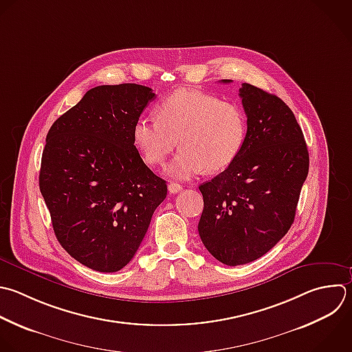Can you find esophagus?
Segmentation results:
<instances>
[{"instance_id":"1","label":"esophagus","mask_w":352,"mask_h":352,"mask_svg":"<svg viewBox=\"0 0 352 352\" xmlns=\"http://www.w3.org/2000/svg\"><path fill=\"white\" fill-rule=\"evenodd\" d=\"M168 190H169V192H170V194H176V192H179V191L182 190V186H180V184H177V183H169Z\"/></svg>"}]
</instances>
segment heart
Wrapping results in <instances>:
<instances>
[{
	"mask_svg": "<svg viewBox=\"0 0 352 352\" xmlns=\"http://www.w3.org/2000/svg\"><path fill=\"white\" fill-rule=\"evenodd\" d=\"M158 120L139 117L133 143L150 165H161L179 144L182 148L165 173L190 180L204 172H221L239 155L246 139V114L235 103L191 89H179L158 103Z\"/></svg>",
	"mask_w": 352,
	"mask_h": 352,
	"instance_id": "obj_1",
	"label": "heart"
}]
</instances>
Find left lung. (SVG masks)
<instances>
[{"label": "left lung", "instance_id": "left-lung-1", "mask_svg": "<svg viewBox=\"0 0 352 352\" xmlns=\"http://www.w3.org/2000/svg\"><path fill=\"white\" fill-rule=\"evenodd\" d=\"M239 96L245 144L226 170L199 186L201 241L227 265L250 263L285 236L309 165L302 131L283 100L250 84H242Z\"/></svg>", "mask_w": 352, "mask_h": 352}]
</instances>
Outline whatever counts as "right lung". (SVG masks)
<instances>
[{"instance_id":"right-lung-1","label":"right lung","mask_w":352,"mask_h":352,"mask_svg":"<svg viewBox=\"0 0 352 352\" xmlns=\"http://www.w3.org/2000/svg\"><path fill=\"white\" fill-rule=\"evenodd\" d=\"M154 98L138 84L92 88L47 135L40 190L55 235L95 271L116 272L132 260L166 198V182L143 162L132 138Z\"/></svg>"}]
</instances>
